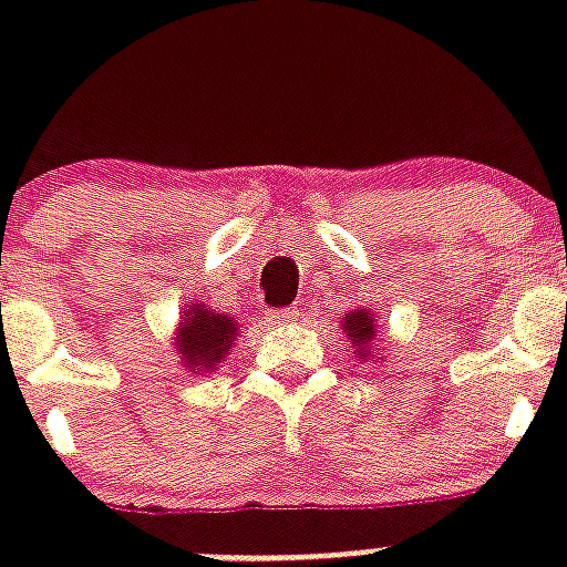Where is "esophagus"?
<instances>
[{
  "mask_svg": "<svg viewBox=\"0 0 567 567\" xmlns=\"http://www.w3.org/2000/svg\"><path fill=\"white\" fill-rule=\"evenodd\" d=\"M297 318H300V311H297V309L270 311V320H274V323H291V320H297Z\"/></svg>",
  "mask_w": 567,
  "mask_h": 567,
  "instance_id": "obj_1",
  "label": "esophagus"
}]
</instances>
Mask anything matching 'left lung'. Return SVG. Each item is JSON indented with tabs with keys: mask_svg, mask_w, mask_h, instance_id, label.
Here are the masks:
<instances>
[{
	"mask_svg": "<svg viewBox=\"0 0 567 567\" xmlns=\"http://www.w3.org/2000/svg\"><path fill=\"white\" fill-rule=\"evenodd\" d=\"M344 332L350 336V341L359 347V353H368V350H364V344H368V341H373V318L364 309L353 311V315H347Z\"/></svg>",
	"mask_w": 567,
	"mask_h": 567,
	"instance_id": "obj_1",
	"label": "left lung"
}]
</instances>
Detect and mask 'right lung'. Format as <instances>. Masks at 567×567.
<instances>
[{
  "mask_svg": "<svg viewBox=\"0 0 567 567\" xmlns=\"http://www.w3.org/2000/svg\"><path fill=\"white\" fill-rule=\"evenodd\" d=\"M238 336V323L226 315H214L205 306L185 311V323L179 332V355L194 371H208L229 353L231 338Z\"/></svg>",
  "mask_w": 567,
  "mask_h": 567,
  "instance_id": "right-lung-1",
  "label": "right lung"
}]
</instances>
